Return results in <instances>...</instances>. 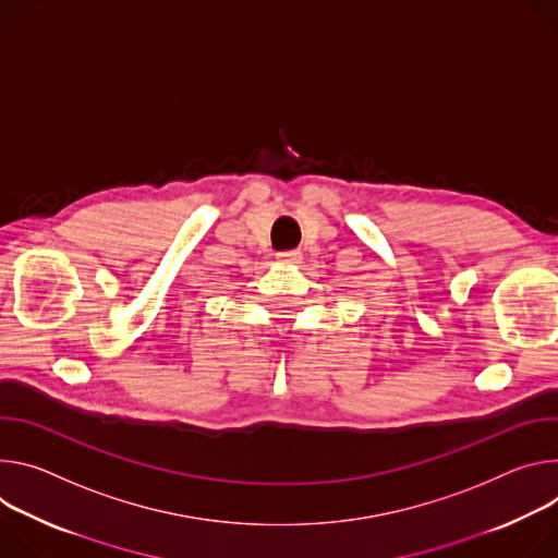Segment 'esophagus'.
I'll return each instance as SVG.
<instances>
[{"label": "esophagus", "mask_w": 558, "mask_h": 558, "mask_svg": "<svg viewBox=\"0 0 558 558\" xmlns=\"http://www.w3.org/2000/svg\"><path fill=\"white\" fill-rule=\"evenodd\" d=\"M277 262L283 264V266L299 264L301 262V253L299 251H281V253H277Z\"/></svg>", "instance_id": "34e87169"}]
</instances>
